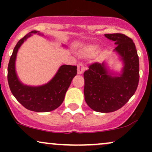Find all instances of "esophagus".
Returning a JSON list of instances; mask_svg holds the SVG:
<instances>
[{"instance_id":"1","label":"esophagus","mask_w":152,"mask_h":152,"mask_svg":"<svg viewBox=\"0 0 152 152\" xmlns=\"http://www.w3.org/2000/svg\"><path fill=\"white\" fill-rule=\"evenodd\" d=\"M83 72V67H81V66H78V68H77L78 74H81Z\"/></svg>"}]
</instances>
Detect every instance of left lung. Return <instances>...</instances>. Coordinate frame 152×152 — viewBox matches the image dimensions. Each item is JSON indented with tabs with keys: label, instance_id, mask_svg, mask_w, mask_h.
<instances>
[{
	"label": "left lung",
	"instance_id": "8db88e82",
	"mask_svg": "<svg viewBox=\"0 0 152 152\" xmlns=\"http://www.w3.org/2000/svg\"><path fill=\"white\" fill-rule=\"evenodd\" d=\"M37 31H32L18 41L10 56L8 66V82L15 98L26 109L36 112H46L57 109L64 102L66 91L77 74V66L63 65L55 76L46 84L41 86H28L18 80L15 69V61L18 48L28 38Z\"/></svg>",
	"mask_w": 152,
	"mask_h": 152
}]
</instances>
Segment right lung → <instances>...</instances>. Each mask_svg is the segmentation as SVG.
Wrapping results in <instances>:
<instances>
[{
	"label": "right lung",
	"instance_id": "right-lung-1",
	"mask_svg": "<svg viewBox=\"0 0 152 152\" xmlns=\"http://www.w3.org/2000/svg\"><path fill=\"white\" fill-rule=\"evenodd\" d=\"M115 41V50L124 64L122 74L111 76L104 64L92 63L83 73L85 101L91 109L103 113L119 109L134 95L139 81V61L132 38L121 34L106 36Z\"/></svg>",
	"mask_w": 152,
	"mask_h": 152
}]
</instances>
